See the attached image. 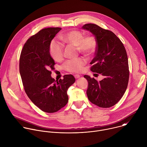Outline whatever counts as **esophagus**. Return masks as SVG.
<instances>
[{
	"label": "esophagus",
	"mask_w": 147,
	"mask_h": 147,
	"mask_svg": "<svg viewBox=\"0 0 147 147\" xmlns=\"http://www.w3.org/2000/svg\"><path fill=\"white\" fill-rule=\"evenodd\" d=\"M74 77H75L76 78H78L80 77V76L78 75V74H75V75H74Z\"/></svg>",
	"instance_id": "34e87169"
}]
</instances>
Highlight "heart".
I'll return each instance as SVG.
<instances>
[{"mask_svg":"<svg viewBox=\"0 0 147 147\" xmlns=\"http://www.w3.org/2000/svg\"><path fill=\"white\" fill-rule=\"evenodd\" d=\"M61 40L66 44L77 46L78 51L86 55H92L96 48L95 37L90 34L84 36V34L77 30H71L61 36ZM50 53L56 62H60L63 58V45L55 40H53L50 45ZM86 61L84 58L68 60L63 65V68L71 73L81 72Z\"/></svg>","mask_w":147,"mask_h":147,"instance_id":"obj_1","label":"heart"}]
</instances>
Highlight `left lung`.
<instances>
[{"label":"left lung","mask_w":147,"mask_h":147,"mask_svg":"<svg viewBox=\"0 0 147 147\" xmlns=\"http://www.w3.org/2000/svg\"><path fill=\"white\" fill-rule=\"evenodd\" d=\"M82 29L91 32L96 40L90 70L105 77L98 82L89 76H84L88 82V98L97 106L109 108L121 100L127 86L129 71L126 51L120 39L110 30L93 24H85Z\"/></svg>","instance_id":"1"}]
</instances>
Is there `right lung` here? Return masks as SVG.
I'll list each match as a JSON object with an SVG mask.
<instances>
[{"label": "right lung", "mask_w": 147, "mask_h": 147, "mask_svg": "<svg viewBox=\"0 0 147 147\" xmlns=\"http://www.w3.org/2000/svg\"><path fill=\"white\" fill-rule=\"evenodd\" d=\"M61 28L41 29L24 44L20 58V73L25 91L33 103L44 112L53 113L68 102L67 91L74 83L73 75L55 80L51 77L54 60L50 45Z\"/></svg>", "instance_id": "obj_1"}]
</instances>
